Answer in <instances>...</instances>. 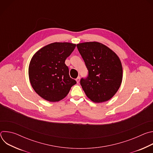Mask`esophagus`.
Here are the masks:
<instances>
[{"mask_svg":"<svg viewBox=\"0 0 153 153\" xmlns=\"http://www.w3.org/2000/svg\"><path fill=\"white\" fill-rule=\"evenodd\" d=\"M80 77H78L76 79V82H77V83H79V82H80Z\"/></svg>","mask_w":153,"mask_h":153,"instance_id":"34e87169","label":"esophagus"}]
</instances>
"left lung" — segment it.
Returning a JSON list of instances; mask_svg holds the SVG:
<instances>
[{
    "mask_svg": "<svg viewBox=\"0 0 153 153\" xmlns=\"http://www.w3.org/2000/svg\"><path fill=\"white\" fill-rule=\"evenodd\" d=\"M88 76L81 79L80 85L91 101L101 103L111 99L119 89L123 69L118 56L110 48L97 42L77 44Z\"/></svg>",
    "mask_w": 153,
    "mask_h": 153,
    "instance_id": "8db88e82",
    "label": "left lung"
}]
</instances>
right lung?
<instances>
[{
  "mask_svg": "<svg viewBox=\"0 0 153 153\" xmlns=\"http://www.w3.org/2000/svg\"><path fill=\"white\" fill-rule=\"evenodd\" d=\"M76 45L54 42L38 50L30 62L28 75L35 92L50 102H59L68 94L76 81L70 77L65 60Z\"/></svg>",
  "mask_w": 153,
  "mask_h": 153,
  "instance_id": "right-lung-1",
  "label": "right lung"
}]
</instances>
